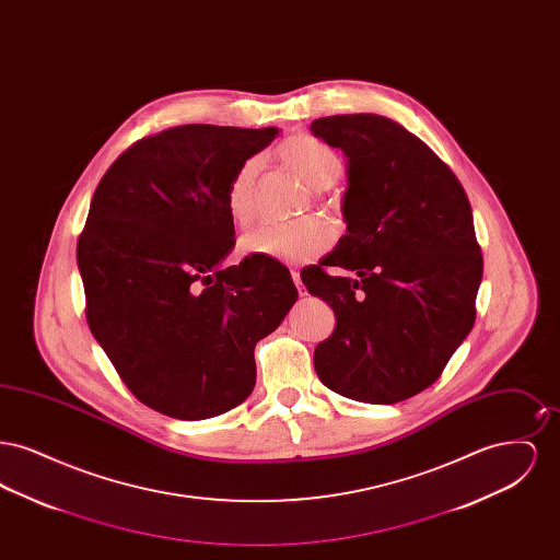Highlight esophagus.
<instances>
[{
  "mask_svg": "<svg viewBox=\"0 0 560 560\" xmlns=\"http://www.w3.org/2000/svg\"><path fill=\"white\" fill-rule=\"evenodd\" d=\"M292 279L293 283H295V288H298V293H300V295H306V288L302 285V279H300V272H298V270H292Z\"/></svg>",
  "mask_w": 560,
  "mask_h": 560,
  "instance_id": "1",
  "label": "esophagus"
}]
</instances>
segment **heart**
I'll return each mask as SVG.
<instances>
[{
  "instance_id": "1",
  "label": "heart",
  "mask_w": 560,
  "mask_h": 560,
  "mask_svg": "<svg viewBox=\"0 0 560 560\" xmlns=\"http://www.w3.org/2000/svg\"><path fill=\"white\" fill-rule=\"evenodd\" d=\"M281 163L313 190L334 187L342 176L338 153L308 133L288 138L279 151ZM258 163L243 161L224 188V208L229 218L247 226L258 212L256 197ZM334 241V231L319 218H306L285 224H262L241 240V252L256 258H272L279 262H306L323 254Z\"/></svg>"
}]
</instances>
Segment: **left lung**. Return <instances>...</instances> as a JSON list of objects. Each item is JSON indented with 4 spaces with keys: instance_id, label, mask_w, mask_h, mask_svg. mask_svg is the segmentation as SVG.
Segmentation results:
<instances>
[{
    "instance_id": "obj_1",
    "label": "left lung",
    "mask_w": 560,
    "mask_h": 560,
    "mask_svg": "<svg viewBox=\"0 0 560 560\" xmlns=\"http://www.w3.org/2000/svg\"><path fill=\"white\" fill-rule=\"evenodd\" d=\"M311 132L348 160V235L300 272L336 315L315 372L348 399H409L439 380L475 325L482 256L470 201L450 165L393 119L331 115Z\"/></svg>"
}]
</instances>
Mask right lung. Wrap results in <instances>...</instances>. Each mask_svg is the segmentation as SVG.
<instances>
[{"mask_svg": "<svg viewBox=\"0 0 560 560\" xmlns=\"http://www.w3.org/2000/svg\"><path fill=\"white\" fill-rule=\"evenodd\" d=\"M277 128L188 124L121 153L94 190L78 241L85 319L136 399L206 420L254 390V348L298 298L290 270L235 247L224 188Z\"/></svg>", "mask_w": 560, "mask_h": 560, "instance_id": "add662e5", "label": "right lung"}]
</instances>
